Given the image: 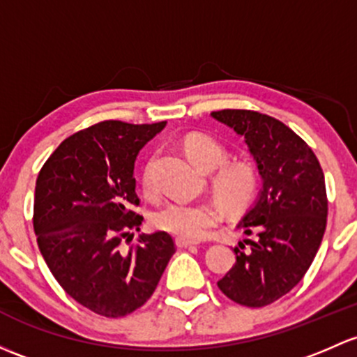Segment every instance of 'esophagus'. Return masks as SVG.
Segmentation results:
<instances>
[{
	"mask_svg": "<svg viewBox=\"0 0 357 357\" xmlns=\"http://www.w3.org/2000/svg\"><path fill=\"white\" fill-rule=\"evenodd\" d=\"M198 243L191 241V239H185V238H176V246L178 248H191V246H197Z\"/></svg>",
	"mask_w": 357,
	"mask_h": 357,
	"instance_id": "1",
	"label": "esophagus"
}]
</instances>
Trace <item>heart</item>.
<instances>
[{
	"label": "heart",
	"instance_id": "obj_1",
	"mask_svg": "<svg viewBox=\"0 0 357 357\" xmlns=\"http://www.w3.org/2000/svg\"><path fill=\"white\" fill-rule=\"evenodd\" d=\"M186 153L204 171H219L212 178L213 193L229 208H243L253 200L258 188V172L250 162L226 164L227 150L220 142L208 135L193 133L183 142ZM142 185L147 193L155 190L153 181V160L145 164L142 172ZM222 219V208L213 202H186L171 200L157 210L153 224L162 231L178 238L197 239L205 238Z\"/></svg>",
	"mask_w": 357,
	"mask_h": 357
}]
</instances>
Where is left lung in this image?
Wrapping results in <instances>:
<instances>
[{
    "label": "left lung",
    "mask_w": 357,
    "mask_h": 357,
    "mask_svg": "<svg viewBox=\"0 0 357 357\" xmlns=\"http://www.w3.org/2000/svg\"><path fill=\"white\" fill-rule=\"evenodd\" d=\"M210 116L245 138L261 179L238 224L257 236L232 248L236 264L217 286L239 305L267 306L298 286L321 245L328 210L324 171L306 142L272 116L246 109Z\"/></svg>",
    "instance_id": "1"
}]
</instances>
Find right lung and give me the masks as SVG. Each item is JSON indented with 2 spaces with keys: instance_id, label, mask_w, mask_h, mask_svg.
Returning a JSON list of instances; mask_svg holds the SVG:
<instances>
[{
  "instance_id": "add662e5",
  "label": "right lung",
  "mask_w": 357,
  "mask_h": 357,
  "mask_svg": "<svg viewBox=\"0 0 357 357\" xmlns=\"http://www.w3.org/2000/svg\"><path fill=\"white\" fill-rule=\"evenodd\" d=\"M164 128L166 121L97 123L61 142L37 176L33 231L40 253L66 294L102 317L144 306L176 251L164 231L121 248L144 220L131 210L140 202L135 160Z\"/></svg>"
}]
</instances>
